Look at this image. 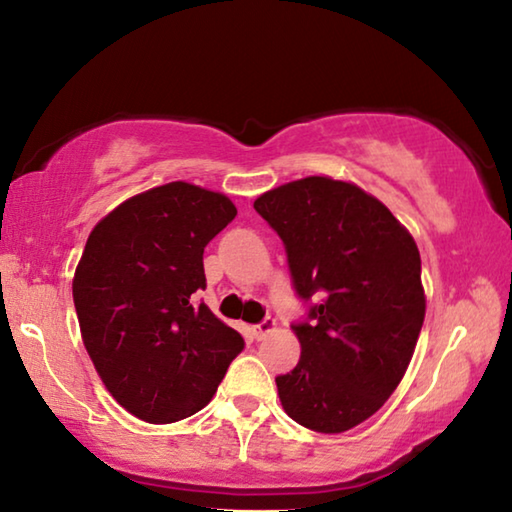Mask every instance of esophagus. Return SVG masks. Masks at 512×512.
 Wrapping results in <instances>:
<instances>
[{
	"instance_id": "34e87169",
	"label": "esophagus",
	"mask_w": 512,
	"mask_h": 512,
	"mask_svg": "<svg viewBox=\"0 0 512 512\" xmlns=\"http://www.w3.org/2000/svg\"><path fill=\"white\" fill-rule=\"evenodd\" d=\"M273 329H275V320L273 318H264L262 323H257V325L250 327V332H253V336H255L257 341H262L266 334L273 332Z\"/></svg>"
}]
</instances>
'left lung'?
<instances>
[{
    "instance_id": "left-lung-1",
    "label": "left lung",
    "mask_w": 512,
    "mask_h": 512,
    "mask_svg": "<svg viewBox=\"0 0 512 512\" xmlns=\"http://www.w3.org/2000/svg\"><path fill=\"white\" fill-rule=\"evenodd\" d=\"M255 210L282 239L293 291L309 305L291 325L298 366L275 377L284 411L320 433L357 427L393 395L418 343V246L375 196L325 176L271 189Z\"/></svg>"
}]
</instances>
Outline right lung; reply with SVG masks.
<instances>
[{
    "label": "right lung",
    "mask_w": 512,
    "mask_h": 512,
    "mask_svg": "<svg viewBox=\"0 0 512 512\" xmlns=\"http://www.w3.org/2000/svg\"><path fill=\"white\" fill-rule=\"evenodd\" d=\"M235 216L228 196L178 180L128 198L90 232L76 316L101 381L135 418L169 424L201 411L244 350L237 329L194 302L203 250Z\"/></svg>",
    "instance_id": "right-lung-1"
}]
</instances>
